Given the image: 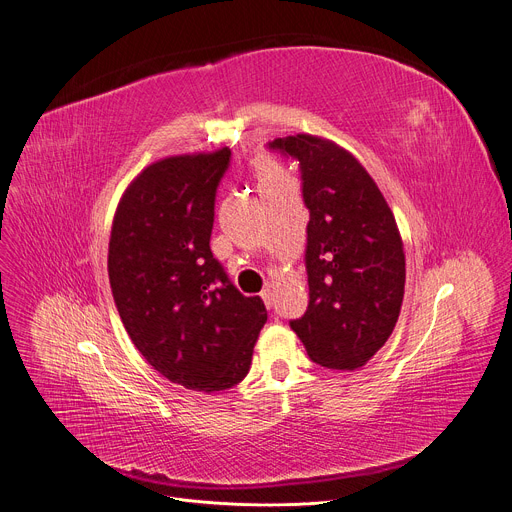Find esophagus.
Masks as SVG:
<instances>
[{
  "mask_svg": "<svg viewBox=\"0 0 512 512\" xmlns=\"http://www.w3.org/2000/svg\"><path fill=\"white\" fill-rule=\"evenodd\" d=\"M261 300L265 302V306H267V308H271V304H273V302H271V290H269V288H265V290L261 292Z\"/></svg>",
  "mask_w": 512,
  "mask_h": 512,
  "instance_id": "1",
  "label": "esophagus"
}]
</instances>
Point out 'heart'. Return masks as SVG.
I'll use <instances>...</instances> for the list:
<instances>
[{
    "instance_id": "b5f03b06",
    "label": "heart",
    "mask_w": 512,
    "mask_h": 512,
    "mask_svg": "<svg viewBox=\"0 0 512 512\" xmlns=\"http://www.w3.org/2000/svg\"><path fill=\"white\" fill-rule=\"evenodd\" d=\"M253 171H255L259 188H263V185H273V183H280V181L288 179L284 169L277 165V161H273L269 155H259L253 163Z\"/></svg>"
}]
</instances>
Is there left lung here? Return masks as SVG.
I'll return each mask as SVG.
<instances>
[{"label":"left lung","instance_id":"obj_1","mask_svg":"<svg viewBox=\"0 0 512 512\" xmlns=\"http://www.w3.org/2000/svg\"><path fill=\"white\" fill-rule=\"evenodd\" d=\"M269 149L300 163L310 212V300L290 327L314 363L357 369L384 347L400 316L406 263L394 214L363 165L333 141L296 134Z\"/></svg>","mask_w":512,"mask_h":512}]
</instances>
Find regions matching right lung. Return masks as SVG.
Instances as JSON below:
<instances>
[{
  "label": "right lung",
  "mask_w": 512,
  "mask_h": 512,
  "mask_svg": "<svg viewBox=\"0 0 512 512\" xmlns=\"http://www.w3.org/2000/svg\"><path fill=\"white\" fill-rule=\"evenodd\" d=\"M230 151L175 155L138 173L114 214L108 275L126 333L169 382L196 392L239 384L267 320L210 251Z\"/></svg>",
  "instance_id": "obj_1"
}]
</instances>
